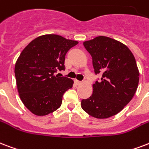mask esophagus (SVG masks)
I'll return each instance as SVG.
<instances>
[{
  "label": "esophagus",
  "instance_id": "esophagus-1",
  "mask_svg": "<svg viewBox=\"0 0 149 149\" xmlns=\"http://www.w3.org/2000/svg\"><path fill=\"white\" fill-rule=\"evenodd\" d=\"M75 83H76V84L77 85H80L82 84L81 81H79V80H77V79H75Z\"/></svg>",
  "mask_w": 149,
  "mask_h": 149
}]
</instances>
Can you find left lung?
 <instances>
[{
	"mask_svg": "<svg viewBox=\"0 0 149 149\" xmlns=\"http://www.w3.org/2000/svg\"><path fill=\"white\" fill-rule=\"evenodd\" d=\"M84 46L92 57L95 74L102 77L93 84L91 97L81 101V107L97 119L113 116L131 101L138 88L134 56L125 44L104 36L84 41Z\"/></svg>",
	"mask_w": 149,
	"mask_h": 149,
	"instance_id": "obj_1",
	"label": "left lung"
}]
</instances>
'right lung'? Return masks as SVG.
I'll return each mask as SVG.
<instances>
[{
	"instance_id": "1",
	"label": "right lung",
	"mask_w": 149,
	"mask_h": 149,
	"mask_svg": "<svg viewBox=\"0 0 149 149\" xmlns=\"http://www.w3.org/2000/svg\"><path fill=\"white\" fill-rule=\"evenodd\" d=\"M78 41L56 34L35 38L18 58L15 75L19 97L28 109L37 116H46L61 106L62 96L72 88L73 80L54 73L65 70L67 52Z\"/></svg>"
}]
</instances>
